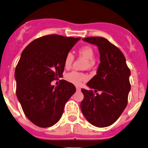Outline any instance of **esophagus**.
Segmentation results:
<instances>
[{
	"instance_id": "34e87169",
	"label": "esophagus",
	"mask_w": 148,
	"mask_h": 148,
	"mask_svg": "<svg viewBox=\"0 0 148 148\" xmlns=\"http://www.w3.org/2000/svg\"><path fill=\"white\" fill-rule=\"evenodd\" d=\"M76 88H77V91H81V88H79V86H77V87H76Z\"/></svg>"
}]
</instances>
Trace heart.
<instances>
[{
    "label": "heart",
    "instance_id": "b5f03b06",
    "mask_svg": "<svg viewBox=\"0 0 148 148\" xmlns=\"http://www.w3.org/2000/svg\"><path fill=\"white\" fill-rule=\"evenodd\" d=\"M79 54L82 57L84 58L87 61H88L89 65H91L93 64V61L94 60L95 54L94 51L91 47L89 46H84L81 47L79 49ZM74 60V57L71 53H68L66 55L64 59V67L66 69H69L70 66H71L73 61ZM66 79L67 81H69L71 83L74 84L79 85L82 83V82L86 80V77L84 74H82V73L77 72V71H73L69 72V74H66Z\"/></svg>",
    "mask_w": 148,
    "mask_h": 148
}]
</instances>
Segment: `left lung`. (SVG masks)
Returning <instances> with one entry per match:
<instances>
[{
  "label": "left lung",
  "mask_w": 148,
  "mask_h": 148,
  "mask_svg": "<svg viewBox=\"0 0 148 148\" xmlns=\"http://www.w3.org/2000/svg\"><path fill=\"white\" fill-rule=\"evenodd\" d=\"M82 40L98 47L101 63L96 75L86 84L91 90L82 88L84 97L81 110L93 125L108 127L117 121L126 107L130 71L122 52L108 40L101 37Z\"/></svg>",
  "instance_id": "8db88e82"
}]
</instances>
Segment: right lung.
<instances>
[{
  "instance_id": "1",
  "label": "right lung",
  "mask_w": 148,
  "mask_h": 148,
  "mask_svg": "<svg viewBox=\"0 0 148 148\" xmlns=\"http://www.w3.org/2000/svg\"><path fill=\"white\" fill-rule=\"evenodd\" d=\"M80 38L46 35L30 42L15 68L16 95L26 117L41 127L52 126L61 119L65 103L75 93L73 84L60 80L64 59Z\"/></svg>"
}]
</instances>
